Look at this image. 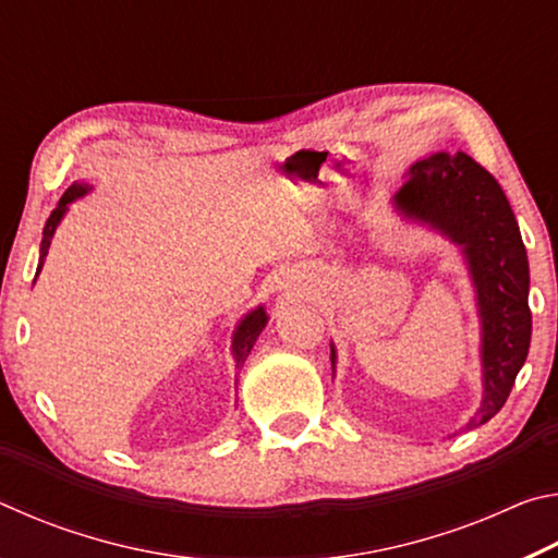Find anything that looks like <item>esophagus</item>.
Returning a JSON list of instances; mask_svg holds the SVG:
<instances>
[{
  "mask_svg": "<svg viewBox=\"0 0 558 558\" xmlns=\"http://www.w3.org/2000/svg\"><path fill=\"white\" fill-rule=\"evenodd\" d=\"M288 282H292V278H288ZM288 282H286V286H288Z\"/></svg>",
  "mask_w": 558,
  "mask_h": 558,
  "instance_id": "obj_1",
  "label": "esophagus"
}]
</instances>
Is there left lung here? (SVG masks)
Masks as SVG:
<instances>
[{
  "label": "left lung",
  "instance_id": "left-lung-1",
  "mask_svg": "<svg viewBox=\"0 0 558 558\" xmlns=\"http://www.w3.org/2000/svg\"><path fill=\"white\" fill-rule=\"evenodd\" d=\"M391 206L405 221L456 243L475 290L483 401L468 428L502 409L532 342L529 260L502 186L465 153H436L411 165ZM332 372L337 349L329 344Z\"/></svg>",
  "mask_w": 558,
  "mask_h": 558
}]
</instances>
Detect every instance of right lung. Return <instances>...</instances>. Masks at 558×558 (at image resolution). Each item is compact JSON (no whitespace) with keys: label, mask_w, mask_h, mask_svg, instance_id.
I'll list each match as a JSON object with an SVG mask.
<instances>
[{"label":"right lung","mask_w":558,"mask_h":558,"mask_svg":"<svg viewBox=\"0 0 558 558\" xmlns=\"http://www.w3.org/2000/svg\"><path fill=\"white\" fill-rule=\"evenodd\" d=\"M90 189H93L90 184H81V182H73L69 189H65V194L61 196L59 206L51 211L49 221H46V226H44V239H41V248H39V268H36V272H41V268H44V260H46V256H49V248H51V239H53L56 229H59V223L63 221L65 211H69V204L81 199V196H86ZM266 325H268V313L263 305L251 310L248 315H243L241 323L235 325L233 339H231V354L235 362V372L243 369V362L248 359L253 344H256V339L260 337L263 329H266Z\"/></svg>","instance_id":"right-lung-1"}]
</instances>
